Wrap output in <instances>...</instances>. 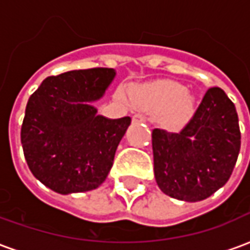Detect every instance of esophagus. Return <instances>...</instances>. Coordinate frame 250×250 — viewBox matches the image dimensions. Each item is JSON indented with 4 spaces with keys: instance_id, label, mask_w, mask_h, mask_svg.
I'll use <instances>...</instances> for the list:
<instances>
[{
    "instance_id": "34e87169",
    "label": "esophagus",
    "mask_w": 250,
    "mask_h": 250,
    "mask_svg": "<svg viewBox=\"0 0 250 250\" xmlns=\"http://www.w3.org/2000/svg\"><path fill=\"white\" fill-rule=\"evenodd\" d=\"M132 122L134 123H145V122H147V116L143 114H136L132 116Z\"/></svg>"
}]
</instances>
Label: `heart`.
Segmentation results:
<instances>
[{"label": "heart", "instance_id": "obj_1", "mask_svg": "<svg viewBox=\"0 0 250 250\" xmlns=\"http://www.w3.org/2000/svg\"><path fill=\"white\" fill-rule=\"evenodd\" d=\"M136 103L154 111L163 109V120L167 125H178L191 114L194 98L178 83L163 82L139 89Z\"/></svg>", "mask_w": 250, "mask_h": 250}]
</instances>
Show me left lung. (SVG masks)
<instances>
[{
	"label": "left lung",
	"mask_w": 250,
	"mask_h": 250,
	"mask_svg": "<svg viewBox=\"0 0 250 250\" xmlns=\"http://www.w3.org/2000/svg\"><path fill=\"white\" fill-rule=\"evenodd\" d=\"M151 136L158 186L188 202L208 198L228 182L241 147L236 107L218 87L208 89L177 132L154 128Z\"/></svg>",
	"instance_id": "obj_1"
}]
</instances>
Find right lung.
I'll return each mask as SVG.
<instances>
[{
    "instance_id": "add662e5",
    "label": "right lung",
    "mask_w": 250,
    "mask_h": 250,
    "mask_svg": "<svg viewBox=\"0 0 250 250\" xmlns=\"http://www.w3.org/2000/svg\"><path fill=\"white\" fill-rule=\"evenodd\" d=\"M115 75L112 68L64 72L30 95L21 145L32 174L53 191H88L107 178L131 118L107 119L88 102L102 98Z\"/></svg>"
}]
</instances>
